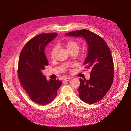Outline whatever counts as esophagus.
<instances>
[{
  "label": "esophagus",
  "instance_id": "obj_1",
  "mask_svg": "<svg viewBox=\"0 0 131 131\" xmlns=\"http://www.w3.org/2000/svg\"><path fill=\"white\" fill-rule=\"evenodd\" d=\"M72 79V78H65L64 79V81H69V80H70Z\"/></svg>",
  "mask_w": 131,
  "mask_h": 131
}]
</instances>
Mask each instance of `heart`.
Segmentation results:
<instances>
[{
	"mask_svg": "<svg viewBox=\"0 0 131 131\" xmlns=\"http://www.w3.org/2000/svg\"><path fill=\"white\" fill-rule=\"evenodd\" d=\"M62 45L66 47V49L69 52L71 51H76L78 52L79 48V43L74 40H69L65 42L62 43ZM56 52V49L53 48L51 52V57L52 58H53L54 57Z\"/></svg>",
	"mask_w": 131,
	"mask_h": 131,
	"instance_id": "heart-1",
	"label": "heart"
}]
</instances>
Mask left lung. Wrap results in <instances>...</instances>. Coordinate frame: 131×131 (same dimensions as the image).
I'll return each mask as SVG.
<instances>
[{
	"label": "left lung",
	"instance_id": "obj_1",
	"mask_svg": "<svg viewBox=\"0 0 131 131\" xmlns=\"http://www.w3.org/2000/svg\"><path fill=\"white\" fill-rule=\"evenodd\" d=\"M69 36L83 37L88 44L87 57L84 65L90 70V79H80L79 96L88 104L103 99L111 86L114 67L110 50L106 43L97 34L86 29L65 34Z\"/></svg>",
	"mask_w": 131,
	"mask_h": 131
}]
</instances>
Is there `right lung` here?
I'll return each instance as SVG.
<instances>
[{
	"label": "right lung",
	"mask_w": 131,
	"mask_h": 131,
	"mask_svg": "<svg viewBox=\"0 0 131 131\" xmlns=\"http://www.w3.org/2000/svg\"><path fill=\"white\" fill-rule=\"evenodd\" d=\"M57 35V33H51L36 36L25 44L20 55L19 79L30 98L39 104L51 103L62 83L59 80L48 81L42 72L49 64L44 53L45 47Z\"/></svg>",
	"instance_id": "add662e5"
}]
</instances>
